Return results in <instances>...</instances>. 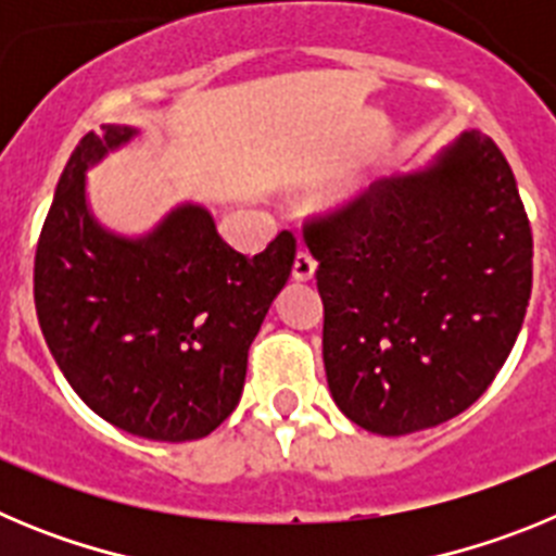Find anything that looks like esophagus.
I'll return each mask as SVG.
<instances>
[{"mask_svg": "<svg viewBox=\"0 0 556 556\" xmlns=\"http://www.w3.org/2000/svg\"><path fill=\"white\" fill-rule=\"evenodd\" d=\"M314 273H317V262L312 258V253L308 250H301V253L294 255V264H292V278L294 281H312Z\"/></svg>", "mask_w": 556, "mask_h": 556, "instance_id": "1", "label": "esophagus"}]
</instances>
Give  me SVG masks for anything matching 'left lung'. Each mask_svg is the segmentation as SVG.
Returning <instances> with one entry per match:
<instances>
[{"label":"left lung","instance_id":"8db88e82","mask_svg":"<svg viewBox=\"0 0 556 556\" xmlns=\"http://www.w3.org/2000/svg\"><path fill=\"white\" fill-rule=\"evenodd\" d=\"M303 236L320 262L328 390L348 420L401 437L479 401L532 294V228L490 136L462 132Z\"/></svg>","mask_w":556,"mask_h":556}]
</instances>
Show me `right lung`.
Segmentation results:
<instances>
[{
    "mask_svg": "<svg viewBox=\"0 0 556 556\" xmlns=\"http://www.w3.org/2000/svg\"><path fill=\"white\" fill-rule=\"evenodd\" d=\"M136 136L102 125L72 152L38 239L36 312L88 409L144 440L186 443L239 404L250 345L292 273L294 236L281 230L244 258L200 203L175 205L141 236L105 228L86 175Z\"/></svg>",
    "mask_w": 556,
    "mask_h": 556,
    "instance_id": "1",
    "label": "right lung"
}]
</instances>
